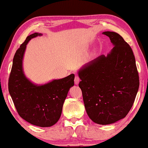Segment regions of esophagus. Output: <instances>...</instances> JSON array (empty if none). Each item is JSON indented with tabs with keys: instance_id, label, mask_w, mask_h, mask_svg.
I'll return each instance as SVG.
<instances>
[{
	"instance_id": "esophagus-1",
	"label": "esophagus",
	"mask_w": 148,
	"mask_h": 148,
	"mask_svg": "<svg viewBox=\"0 0 148 148\" xmlns=\"http://www.w3.org/2000/svg\"><path fill=\"white\" fill-rule=\"evenodd\" d=\"M74 82H75V84L76 85H77L78 84H79V82H80V78H79V77L78 75H75V80H74Z\"/></svg>"
}]
</instances>
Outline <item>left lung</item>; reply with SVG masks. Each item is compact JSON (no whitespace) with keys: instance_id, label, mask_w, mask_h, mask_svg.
<instances>
[{"instance_id":"1","label":"left lung","mask_w":148,"mask_h":148,"mask_svg":"<svg viewBox=\"0 0 148 148\" xmlns=\"http://www.w3.org/2000/svg\"><path fill=\"white\" fill-rule=\"evenodd\" d=\"M114 47L79 71L87 114L99 125L125 118L130 111L139 86L135 56L128 43L114 32H104Z\"/></svg>"}]
</instances>
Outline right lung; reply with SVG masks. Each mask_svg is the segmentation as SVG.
Masks as SVG:
<instances>
[{"instance_id":"1","label":"right lung","mask_w":148,"mask_h":148,"mask_svg":"<svg viewBox=\"0 0 148 148\" xmlns=\"http://www.w3.org/2000/svg\"><path fill=\"white\" fill-rule=\"evenodd\" d=\"M41 34L28 36L16 51L9 78V92L18 114L22 119L41 127L54 125L59 120L64 101L74 85V74L55 79L43 86H36L24 75L22 60L26 45L32 38Z\"/></svg>"}]
</instances>
